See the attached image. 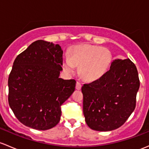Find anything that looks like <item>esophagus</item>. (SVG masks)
Segmentation results:
<instances>
[{"label": "esophagus", "mask_w": 149, "mask_h": 149, "mask_svg": "<svg viewBox=\"0 0 149 149\" xmlns=\"http://www.w3.org/2000/svg\"><path fill=\"white\" fill-rule=\"evenodd\" d=\"M81 86H81V83L79 82V81H77V82H76V88L77 89V90H80V89L81 88Z\"/></svg>", "instance_id": "esophagus-1"}]
</instances>
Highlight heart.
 <instances>
[{
	"label": "heart",
	"instance_id": "b5f03b06",
	"mask_svg": "<svg viewBox=\"0 0 149 149\" xmlns=\"http://www.w3.org/2000/svg\"><path fill=\"white\" fill-rule=\"evenodd\" d=\"M112 54L108 48L95 45L83 44L70 48L68 56L63 61L64 70L74 73L79 66V73L86 81H94L101 79L110 68Z\"/></svg>",
	"mask_w": 149,
	"mask_h": 149
}]
</instances>
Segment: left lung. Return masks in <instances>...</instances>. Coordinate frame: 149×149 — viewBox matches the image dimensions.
<instances>
[{
  "label": "left lung",
  "mask_w": 149,
  "mask_h": 149,
  "mask_svg": "<svg viewBox=\"0 0 149 149\" xmlns=\"http://www.w3.org/2000/svg\"><path fill=\"white\" fill-rule=\"evenodd\" d=\"M139 86L134 63L129 58L113 61L104 76L81 88L84 114L88 127L109 131L121 126L135 109Z\"/></svg>",
  "instance_id": "obj_1"
}]
</instances>
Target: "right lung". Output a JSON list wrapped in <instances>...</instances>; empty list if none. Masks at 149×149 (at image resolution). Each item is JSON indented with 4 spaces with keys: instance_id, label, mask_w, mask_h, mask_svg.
Returning <instances> with one entry per match:
<instances>
[{
    "instance_id": "add662e5",
    "label": "right lung",
    "mask_w": 149,
    "mask_h": 149,
    "mask_svg": "<svg viewBox=\"0 0 149 149\" xmlns=\"http://www.w3.org/2000/svg\"><path fill=\"white\" fill-rule=\"evenodd\" d=\"M62 65L61 47L43 40L31 43L15 59L8 78V103L25 126L44 131L60 121L61 106L76 83L59 77Z\"/></svg>"
}]
</instances>
